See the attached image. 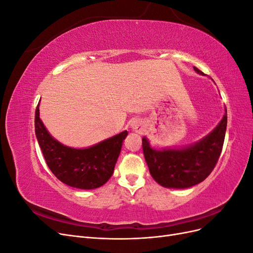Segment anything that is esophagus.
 <instances>
[{
    "instance_id": "esophagus-1",
    "label": "esophagus",
    "mask_w": 253,
    "mask_h": 253,
    "mask_svg": "<svg viewBox=\"0 0 253 253\" xmlns=\"http://www.w3.org/2000/svg\"><path fill=\"white\" fill-rule=\"evenodd\" d=\"M129 126H131L133 131H135V132H137V133H141V132L143 131V126H142V124H141V122H140L139 120H137V119L133 120V121L131 122V125H129Z\"/></svg>"
}]
</instances>
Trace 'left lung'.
I'll return each mask as SVG.
<instances>
[{
	"mask_svg": "<svg viewBox=\"0 0 253 253\" xmlns=\"http://www.w3.org/2000/svg\"><path fill=\"white\" fill-rule=\"evenodd\" d=\"M193 68L197 74L204 75L198 68ZM226 128L227 110L218 125L208 135L186 147L156 150L151 147L147 137H143V155L152 177L160 186L170 189H186L202 182L217 163Z\"/></svg>",
	"mask_w": 253,
	"mask_h": 253,
	"instance_id": "left-lung-1",
	"label": "left lung"
}]
</instances>
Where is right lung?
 I'll list each match as a JSON object with an SVG mask.
<instances>
[{
	"mask_svg": "<svg viewBox=\"0 0 253 253\" xmlns=\"http://www.w3.org/2000/svg\"><path fill=\"white\" fill-rule=\"evenodd\" d=\"M39 104L35 115V132L53 175L65 185L77 189L90 190L103 186L114 172L127 131L88 148L67 147L53 138L44 126L40 119Z\"/></svg>",
	"mask_w": 253,
	"mask_h": 253,
	"instance_id": "1",
	"label": "right lung"
}]
</instances>
